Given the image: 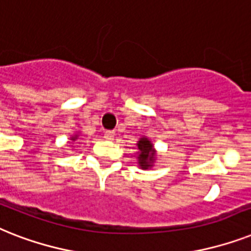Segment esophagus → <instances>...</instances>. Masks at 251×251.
<instances>
[{
	"label": "esophagus",
	"mask_w": 251,
	"mask_h": 251,
	"mask_svg": "<svg viewBox=\"0 0 251 251\" xmlns=\"http://www.w3.org/2000/svg\"><path fill=\"white\" fill-rule=\"evenodd\" d=\"M114 137H115V133L113 131H107L105 132V135H103V138L107 140V141H113Z\"/></svg>",
	"instance_id": "obj_1"
}]
</instances>
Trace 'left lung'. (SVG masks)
I'll return each mask as SVG.
<instances>
[{
	"label": "left lung",
	"instance_id": "8db88e82",
	"mask_svg": "<svg viewBox=\"0 0 251 251\" xmlns=\"http://www.w3.org/2000/svg\"><path fill=\"white\" fill-rule=\"evenodd\" d=\"M136 146H137V151H136L137 157L136 158H137L138 167L141 170H149V168L154 167V163L158 157L157 150L154 148L151 140L146 136H142L137 141Z\"/></svg>",
	"mask_w": 251,
	"mask_h": 251
}]
</instances>
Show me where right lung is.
I'll use <instances>...</instances> for the list:
<instances>
[{"label": "right lung", "instance_id": "1", "mask_svg": "<svg viewBox=\"0 0 251 251\" xmlns=\"http://www.w3.org/2000/svg\"><path fill=\"white\" fill-rule=\"evenodd\" d=\"M79 136H80V133H75V135L70 137V140H71V142H72V145H74V142L79 140Z\"/></svg>", "mask_w": 251, "mask_h": 251}]
</instances>
